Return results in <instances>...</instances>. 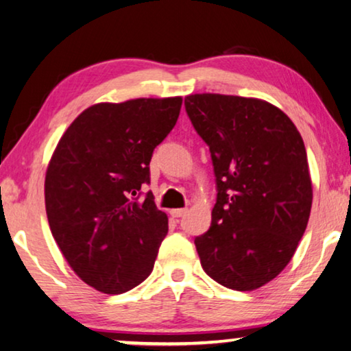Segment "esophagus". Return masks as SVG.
<instances>
[{
	"label": "esophagus",
	"mask_w": 351,
	"mask_h": 351,
	"mask_svg": "<svg viewBox=\"0 0 351 351\" xmlns=\"http://www.w3.org/2000/svg\"><path fill=\"white\" fill-rule=\"evenodd\" d=\"M187 213V208H176V210H170V215L173 216V218H181V216H184Z\"/></svg>",
	"instance_id": "esophagus-1"
}]
</instances>
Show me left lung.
Wrapping results in <instances>:
<instances>
[{
    "label": "left lung",
    "mask_w": 351,
    "mask_h": 351,
    "mask_svg": "<svg viewBox=\"0 0 351 351\" xmlns=\"http://www.w3.org/2000/svg\"><path fill=\"white\" fill-rule=\"evenodd\" d=\"M187 116L210 146L218 199L208 232L194 240L219 285L253 291L293 259L312 210L304 140L280 108L259 98L194 93Z\"/></svg>",
    "instance_id": "8db88e82"
}]
</instances>
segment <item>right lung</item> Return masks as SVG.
I'll list each match as a JSON object with an SVG mask.
<instances>
[{
  "instance_id": "1",
  "label": "right lung",
  "mask_w": 351,
  "mask_h": 351,
  "mask_svg": "<svg viewBox=\"0 0 351 351\" xmlns=\"http://www.w3.org/2000/svg\"><path fill=\"white\" fill-rule=\"evenodd\" d=\"M181 97L97 103L63 133L49 160L44 200L63 258L84 283L127 293L154 269L169 218L149 182L152 151L175 127Z\"/></svg>"
}]
</instances>
